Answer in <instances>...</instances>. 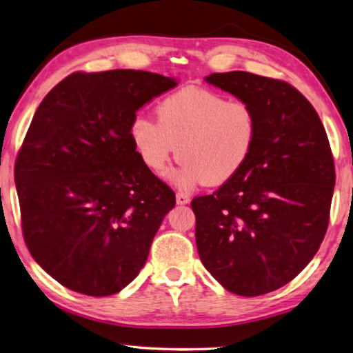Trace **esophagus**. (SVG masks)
Here are the masks:
<instances>
[{"label":"esophagus","instance_id":"esophagus-1","mask_svg":"<svg viewBox=\"0 0 353 353\" xmlns=\"http://www.w3.org/2000/svg\"><path fill=\"white\" fill-rule=\"evenodd\" d=\"M176 202L179 205H185V203L190 202V197H188V194H185V193H177L176 194Z\"/></svg>","mask_w":353,"mask_h":353}]
</instances>
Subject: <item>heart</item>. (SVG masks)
Listing matches in <instances>:
<instances>
[{
  "label": "heart",
  "instance_id": "1",
  "mask_svg": "<svg viewBox=\"0 0 353 353\" xmlns=\"http://www.w3.org/2000/svg\"><path fill=\"white\" fill-rule=\"evenodd\" d=\"M157 121L139 114L131 139L143 165L163 176L171 159L182 160L174 172L179 188L222 185L245 166L258 142L259 117L245 100H227L210 89L187 86L157 103Z\"/></svg>",
  "mask_w": 353,
  "mask_h": 353
}]
</instances>
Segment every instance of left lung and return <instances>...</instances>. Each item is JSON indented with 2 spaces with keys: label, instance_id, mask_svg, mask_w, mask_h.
<instances>
[{
  "label": "left lung",
  "instance_id": "1",
  "mask_svg": "<svg viewBox=\"0 0 353 353\" xmlns=\"http://www.w3.org/2000/svg\"><path fill=\"white\" fill-rule=\"evenodd\" d=\"M207 81L253 105L259 134L238 174L191 201L197 252L228 292L259 296L296 278L321 245L333 154L315 108L290 83L243 70Z\"/></svg>",
  "mask_w": 353,
  "mask_h": 353
}]
</instances>
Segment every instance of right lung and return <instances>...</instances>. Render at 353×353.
<instances>
[{
  "mask_svg": "<svg viewBox=\"0 0 353 353\" xmlns=\"http://www.w3.org/2000/svg\"><path fill=\"white\" fill-rule=\"evenodd\" d=\"M176 85L146 70L74 72L35 111L15 160L21 230L61 285L110 296L145 265L176 194L143 165L130 128Z\"/></svg>",
  "mask_w": 353,
  "mask_h": 353,
  "instance_id": "right-lung-1",
  "label": "right lung"
}]
</instances>
